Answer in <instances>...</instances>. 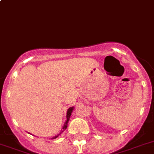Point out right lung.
Wrapping results in <instances>:
<instances>
[{"label":"right lung","instance_id":"right-lung-1","mask_svg":"<svg viewBox=\"0 0 154 154\" xmlns=\"http://www.w3.org/2000/svg\"><path fill=\"white\" fill-rule=\"evenodd\" d=\"M73 110V107H70V108H69V109H68V110H67V113H66V121L65 124H64V126H63V130H62V131H61V132H60V134H61L62 132H63V131H64V130H66V129L67 125H68V121H69V117H70L71 113H72ZM60 134H59V135H58L55 136V137H54V138H53V139H55V138H57V137L59 136V135H60Z\"/></svg>","mask_w":154,"mask_h":154}]
</instances>
